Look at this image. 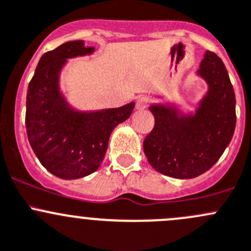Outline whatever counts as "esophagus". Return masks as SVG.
Segmentation results:
<instances>
[{
    "label": "esophagus",
    "mask_w": 251,
    "mask_h": 251,
    "mask_svg": "<svg viewBox=\"0 0 251 251\" xmlns=\"http://www.w3.org/2000/svg\"><path fill=\"white\" fill-rule=\"evenodd\" d=\"M149 105V98L147 96L138 97L136 100V109H146Z\"/></svg>",
    "instance_id": "obj_1"
}]
</instances>
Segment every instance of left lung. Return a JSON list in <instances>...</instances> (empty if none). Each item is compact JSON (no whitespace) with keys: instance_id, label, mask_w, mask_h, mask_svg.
<instances>
[{"instance_id":"left-lung-1","label":"left lung","mask_w":251,"mask_h":251,"mask_svg":"<svg viewBox=\"0 0 251 251\" xmlns=\"http://www.w3.org/2000/svg\"><path fill=\"white\" fill-rule=\"evenodd\" d=\"M198 74L209 91L193 116L179 118L164 105H151L155 123L143 142L149 164L179 179L194 178L212 168L233 137L235 95L221 58L207 50Z\"/></svg>"}]
</instances>
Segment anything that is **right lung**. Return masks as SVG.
Segmentation results:
<instances>
[{
    "label": "right lung",
    "mask_w": 251,
    "mask_h": 251,
    "mask_svg": "<svg viewBox=\"0 0 251 251\" xmlns=\"http://www.w3.org/2000/svg\"><path fill=\"white\" fill-rule=\"evenodd\" d=\"M83 41H69L46 52L27 87V140L40 163L63 179L95 173L102 164L111 131L132 114L135 103L114 109L78 113L59 92L58 75L68 58L92 53Z\"/></svg>",
    "instance_id": "right-lung-1"
}]
</instances>
